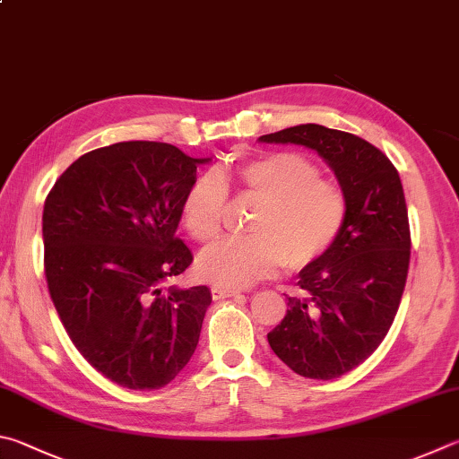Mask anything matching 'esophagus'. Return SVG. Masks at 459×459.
I'll list each match as a JSON object with an SVG mask.
<instances>
[{
  "instance_id": "34e87169",
  "label": "esophagus",
  "mask_w": 459,
  "mask_h": 459,
  "mask_svg": "<svg viewBox=\"0 0 459 459\" xmlns=\"http://www.w3.org/2000/svg\"><path fill=\"white\" fill-rule=\"evenodd\" d=\"M211 293H212V299H216V301H219V299L235 297V295H238V293H240V290H237V289H229V287H212V289H211Z\"/></svg>"
}]
</instances>
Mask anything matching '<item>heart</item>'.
Masks as SVG:
<instances>
[{
    "label": "heart",
    "instance_id": "obj_1",
    "mask_svg": "<svg viewBox=\"0 0 459 459\" xmlns=\"http://www.w3.org/2000/svg\"><path fill=\"white\" fill-rule=\"evenodd\" d=\"M237 185L263 201L248 222V237L221 238L196 258L198 277L216 287H247L282 266L303 269L327 255L343 235L349 198L343 186L323 178L321 166L299 152H274L238 164ZM227 177L196 174L180 203L182 224L196 240L221 232L227 208Z\"/></svg>",
    "mask_w": 459,
    "mask_h": 459
}]
</instances>
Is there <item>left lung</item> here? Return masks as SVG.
Masks as SVG:
<instances>
[{"instance_id": "left-lung-1", "label": "left lung", "mask_w": 459, "mask_h": 459, "mask_svg": "<svg viewBox=\"0 0 459 459\" xmlns=\"http://www.w3.org/2000/svg\"><path fill=\"white\" fill-rule=\"evenodd\" d=\"M301 144L327 162L349 198L335 247L299 273L303 295L266 339L279 359L309 379H335L381 345L402 301L410 269V221L395 166L355 134L301 124L258 138Z\"/></svg>"}]
</instances>
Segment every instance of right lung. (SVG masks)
<instances>
[{
  "instance_id": "add662e5",
  "label": "right lung",
  "mask_w": 459,
  "mask_h": 459,
  "mask_svg": "<svg viewBox=\"0 0 459 459\" xmlns=\"http://www.w3.org/2000/svg\"><path fill=\"white\" fill-rule=\"evenodd\" d=\"M211 158L132 140L80 156L49 190L44 269L57 315L91 368L128 389H160L190 361L211 289H164L193 263L180 203Z\"/></svg>"
}]
</instances>
